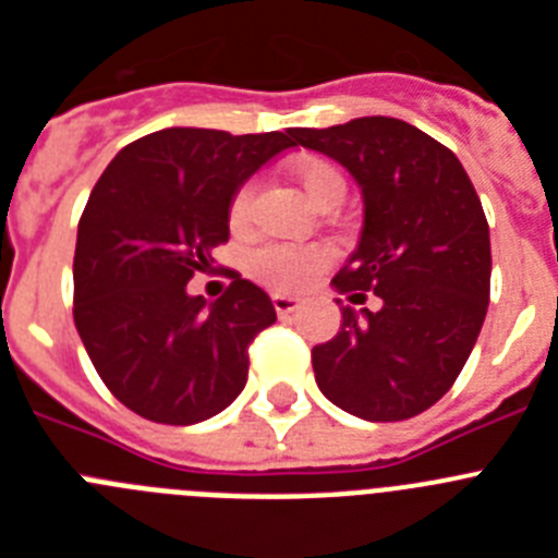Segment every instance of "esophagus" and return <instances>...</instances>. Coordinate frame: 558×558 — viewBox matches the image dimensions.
<instances>
[{
	"label": "esophagus",
	"instance_id": "esophagus-1",
	"mask_svg": "<svg viewBox=\"0 0 558 558\" xmlns=\"http://www.w3.org/2000/svg\"><path fill=\"white\" fill-rule=\"evenodd\" d=\"M302 307V299H293V295H284V293H274V310L279 313V318H288L290 313Z\"/></svg>",
	"mask_w": 558,
	"mask_h": 558
}]
</instances>
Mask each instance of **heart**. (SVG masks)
Wrapping results in <instances>:
<instances>
[{
  "label": "heart",
  "instance_id": "1",
  "mask_svg": "<svg viewBox=\"0 0 558 558\" xmlns=\"http://www.w3.org/2000/svg\"><path fill=\"white\" fill-rule=\"evenodd\" d=\"M299 184L315 206L329 198H343L347 181L329 161H307L299 167ZM254 184L236 186L229 201V226L234 231L248 226ZM329 263V248L318 243H263L248 254V274L274 290H299L310 284Z\"/></svg>",
  "mask_w": 558,
  "mask_h": 558
}]
</instances>
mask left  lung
<instances>
[{"mask_svg": "<svg viewBox=\"0 0 558 558\" xmlns=\"http://www.w3.org/2000/svg\"><path fill=\"white\" fill-rule=\"evenodd\" d=\"M363 190L360 245L332 284L354 304L313 349L315 383L332 405L366 422H402L452 388L489 307V223L456 153L393 117L295 128Z\"/></svg>", "mask_w": 558, "mask_h": 558, "instance_id": "8db88e82", "label": "left lung"}]
</instances>
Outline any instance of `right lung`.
Listing matches in <instances>:
<instances>
[{
  "label": "right lung",
  "instance_id": "add662e5",
  "mask_svg": "<svg viewBox=\"0 0 558 558\" xmlns=\"http://www.w3.org/2000/svg\"><path fill=\"white\" fill-rule=\"evenodd\" d=\"M293 128L231 136L165 128L113 156L77 223L75 327L108 391L142 418L195 425L248 379V347L276 322L268 293L226 270L218 302L186 293L229 243V201Z\"/></svg>",
  "mask_w": 558,
  "mask_h": 558
}]
</instances>
